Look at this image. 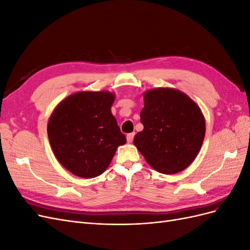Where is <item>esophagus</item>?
I'll use <instances>...</instances> for the list:
<instances>
[{"mask_svg":"<svg viewBox=\"0 0 250 250\" xmlns=\"http://www.w3.org/2000/svg\"><path fill=\"white\" fill-rule=\"evenodd\" d=\"M134 132H131V133H128L127 135H126V138H127V142L128 143H131L132 141H133V138H134Z\"/></svg>","mask_w":250,"mask_h":250,"instance_id":"34e87169","label":"esophagus"}]
</instances>
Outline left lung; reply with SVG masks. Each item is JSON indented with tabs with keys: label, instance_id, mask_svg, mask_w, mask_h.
<instances>
[{
	"label": "left lung",
	"instance_id": "1",
	"mask_svg": "<svg viewBox=\"0 0 250 250\" xmlns=\"http://www.w3.org/2000/svg\"><path fill=\"white\" fill-rule=\"evenodd\" d=\"M144 129L133 144L154 170L175 174L188 168L199 153L206 121L199 106L176 89L160 87L144 95Z\"/></svg>",
	"mask_w": 250,
	"mask_h": 250
}]
</instances>
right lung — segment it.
I'll return each mask as SVG.
<instances>
[{"instance_id": "1", "label": "right lung", "mask_w": 250, "mask_h": 250, "mask_svg": "<svg viewBox=\"0 0 250 250\" xmlns=\"http://www.w3.org/2000/svg\"><path fill=\"white\" fill-rule=\"evenodd\" d=\"M108 92H80L60 102L48 123V137L58 162L76 176L93 178L109 166L126 143L110 107Z\"/></svg>"}]
</instances>
